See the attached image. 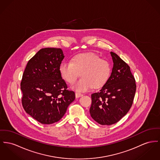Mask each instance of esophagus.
<instances>
[{
	"label": "esophagus",
	"mask_w": 160,
	"mask_h": 160,
	"mask_svg": "<svg viewBox=\"0 0 160 160\" xmlns=\"http://www.w3.org/2000/svg\"><path fill=\"white\" fill-rule=\"evenodd\" d=\"M82 96V94L81 93H79V92H76V93H75V96H76V98H77Z\"/></svg>",
	"instance_id": "obj_1"
}]
</instances>
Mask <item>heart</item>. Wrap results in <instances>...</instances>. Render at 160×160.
I'll return each mask as SVG.
<instances>
[{
	"instance_id": "1",
	"label": "heart",
	"mask_w": 160,
	"mask_h": 160,
	"mask_svg": "<svg viewBox=\"0 0 160 160\" xmlns=\"http://www.w3.org/2000/svg\"><path fill=\"white\" fill-rule=\"evenodd\" d=\"M111 72L110 62L100 58L93 53L76 54L70 63L62 62L59 66V72L62 79L70 84H74L78 78H82L72 88L83 92L94 88H100L106 83Z\"/></svg>"
}]
</instances>
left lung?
I'll list each match as a JSON object with an SVG mask.
<instances>
[{"instance_id":"1","label":"left lung","mask_w":160,"mask_h":160,"mask_svg":"<svg viewBox=\"0 0 160 160\" xmlns=\"http://www.w3.org/2000/svg\"><path fill=\"white\" fill-rule=\"evenodd\" d=\"M113 65L110 76L101 90L92 95L90 113L101 125H112L124 117L133 104L135 80L130 67L111 52Z\"/></svg>"}]
</instances>
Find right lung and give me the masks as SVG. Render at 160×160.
Listing matches in <instances>:
<instances>
[{"label":"right lung","instance_id":"obj_1","mask_svg":"<svg viewBox=\"0 0 160 160\" xmlns=\"http://www.w3.org/2000/svg\"><path fill=\"white\" fill-rule=\"evenodd\" d=\"M64 58L61 48H42L28 62L22 76V106L41 124L59 121L75 100L74 92L67 90L59 72Z\"/></svg>","mask_w":160,"mask_h":160}]
</instances>
